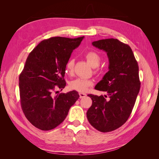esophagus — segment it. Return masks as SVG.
Segmentation results:
<instances>
[{
    "label": "esophagus",
    "instance_id": "esophagus-1",
    "mask_svg": "<svg viewBox=\"0 0 159 159\" xmlns=\"http://www.w3.org/2000/svg\"><path fill=\"white\" fill-rule=\"evenodd\" d=\"M79 95H80V98H84L86 97V95H86V94L84 93H80Z\"/></svg>",
    "mask_w": 159,
    "mask_h": 159
}]
</instances>
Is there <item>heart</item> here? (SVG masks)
I'll return each mask as SVG.
<instances>
[{"mask_svg":"<svg viewBox=\"0 0 159 159\" xmlns=\"http://www.w3.org/2000/svg\"><path fill=\"white\" fill-rule=\"evenodd\" d=\"M85 57L89 64L92 68H96L99 66L101 61V57L99 55L95 52H88L85 54ZM74 60L70 58L67 61L66 64V73L71 75L74 71ZM93 81L84 78H78L71 80L69 84V87L71 89L78 91V92H85L88 88L93 85Z\"/></svg>","mask_w":159,"mask_h":159,"instance_id":"heart-1","label":"heart"}]
</instances>
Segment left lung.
<instances>
[{"mask_svg":"<svg viewBox=\"0 0 159 159\" xmlns=\"http://www.w3.org/2000/svg\"><path fill=\"white\" fill-rule=\"evenodd\" d=\"M92 45L107 53L109 65V71L95 87L107 95H88L92 105L87 117L95 129L107 133L122 126L132 112L141 87L139 66L131 47L117 39L99 40Z\"/></svg>","mask_w":159,"mask_h":159,"instance_id":"8db88e82","label":"left lung"}]
</instances>
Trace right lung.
<instances>
[{"mask_svg":"<svg viewBox=\"0 0 159 159\" xmlns=\"http://www.w3.org/2000/svg\"><path fill=\"white\" fill-rule=\"evenodd\" d=\"M84 36L52 37L42 40L28 55L19 76L21 107L34 126L42 131L56 128L64 121L80 95L76 91L54 95L66 85V64Z\"/></svg>","mask_w":159,"mask_h":159,"instance_id":"add662e5","label":"right lung"}]
</instances>
